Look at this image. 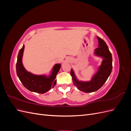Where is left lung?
Wrapping results in <instances>:
<instances>
[{
  "label": "left lung",
  "instance_id": "8db88e82",
  "mask_svg": "<svg viewBox=\"0 0 131 131\" xmlns=\"http://www.w3.org/2000/svg\"><path fill=\"white\" fill-rule=\"evenodd\" d=\"M98 47L94 50V54L103 58L101 65L98 71L89 81H82L78 80L73 70L70 71L73 84L78 90L85 93L93 92L100 89L104 84L112 73L113 68L112 55L105 42L97 37Z\"/></svg>",
  "mask_w": 131,
  "mask_h": 131
}]
</instances>
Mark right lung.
Wrapping results in <instances>:
<instances>
[{
  "label": "right lung",
  "mask_w": 131,
  "mask_h": 131,
  "mask_svg": "<svg viewBox=\"0 0 131 131\" xmlns=\"http://www.w3.org/2000/svg\"><path fill=\"white\" fill-rule=\"evenodd\" d=\"M25 45L19 50L16 63V73L22 84L28 90L39 93H45L56 85V77L61 68V64H55L49 76L38 75L31 73L24 68L22 64V56Z\"/></svg>",
  "instance_id": "right-lung-1"
}]
</instances>
